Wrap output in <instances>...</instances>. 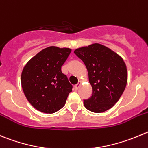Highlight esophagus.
Here are the masks:
<instances>
[{
    "label": "esophagus",
    "mask_w": 148,
    "mask_h": 148,
    "mask_svg": "<svg viewBox=\"0 0 148 148\" xmlns=\"http://www.w3.org/2000/svg\"><path fill=\"white\" fill-rule=\"evenodd\" d=\"M80 85H81V82H79L77 85H74V89H75L76 90H78V88H79V86H80Z\"/></svg>",
    "instance_id": "esophagus-1"
}]
</instances>
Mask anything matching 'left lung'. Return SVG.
Instances as JSON below:
<instances>
[{
    "mask_svg": "<svg viewBox=\"0 0 148 148\" xmlns=\"http://www.w3.org/2000/svg\"><path fill=\"white\" fill-rule=\"evenodd\" d=\"M74 52L85 63L93 88L92 96L84 100L85 108L96 113L110 110L127 84L126 66L122 58L100 44L78 48Z\"/></svg>",
    "mask_w": 148,
    "mask_h": 148,
    "instance_id": "left-lung-1",
    "label": "left lung"
}]
</instances>
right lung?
<instances>
[{"instance_id": "1", "label": "right lung", "mask_w": 148, "mask_h": 148, "mask_svg": "<svg viewBox=\"0 0 148 148\" xmlns=\"http://www.w3.org/2000/svg\"><path fill=\"white\" fill-rule=\"evenodd\" d=\"M71 52L69 48H45L30 59L23 69V92L30 104L38 111L51 114L65 105L72 91V85L61 71V66Z\"/></svg>"}]
</instances>
